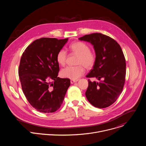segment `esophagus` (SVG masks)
Listing matches in <instances>:
<instances>
[{"mask_svg": "<svg viewBox=\"0 0 146 146\" xmlns=\"http://www.w3.org/2000/svg\"><path fill=\"white\" fill-rule=\"evenodd\" d=\"M78 80H71V81H70V83L71 84H73V83H74V82H77Z\"/></svg>", "mask_w": 146, "mask_h": 146, "instance_id": "1", "label": "esophagus"}]
</instances>
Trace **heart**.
Segmentation results:
<instances>
[{
	"label": "heart",
	"mask_w": 146,
	"mask_h": 146,
	"mask_svg": "<svg viewBox=\"0 0 146 146\" xmlns=\"http://www.w3.org/2000/svg\"><path fill=\"white\" fill-rule=\"evenodd\" d=\"M69 48L72 52L78 55L76 64L78 65L68 66L62 69L60 72V76L62 78L76 80L85 72V69L82 65L87 69H91L94 66L96 61V56L90 51V47L86 44L81 41L72 43ZM66 57L67 53L65 50H59L56 58L58 64L60 66H64L66 63Z\"/></svg>",
	"instance_id": "obj_1"
}]
</instances>
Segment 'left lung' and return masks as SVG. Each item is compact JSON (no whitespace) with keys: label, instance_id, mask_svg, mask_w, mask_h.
<instances>
[{"label":"left lung","instance_id":"left-lung-1","mask_svg":"<svg viewBox=\"0 0 146 146\" xmlns=\"http://www.w3.org/2000/svg\"><path fill=\"white\" fill-rule=\"evenodd\" d=\"M94 47L96 61L87 77H96L99 82L88 80L86 96L94 106L102 109L110 106L121 94L125 83L126 63L120 46L115 40L99 33L78 38Z\"/></svg>","mask_w":146,"mask_h":146}]
</instances>
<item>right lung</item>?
I'll use <instances>...</instances> for the list:
<instances>
[{"label":"right lung","instance_id":"obj_1","mask_svg":"<svg viewBox=\"0 0 146 146\" xmlns=\"http://www.w3.org/2000/svg\"><path fill=\"white\" fill-rule=\"evenodd\" d=\"M68 38H40L23 52L18 70L21 84L27 100L37 111L54 113L63 103L70 85L69 78L58 77L56 54Z\"/></svg>","mask_w":146,"mask_h":146}]
</instances>
